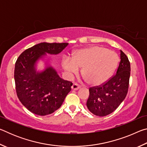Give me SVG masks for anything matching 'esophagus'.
I'll list each match as a JSON object with an SVG mask.
<instances>
[{"label": "esophagus", "instance_id": "34e87169", "mask_svg": "<svg viewBox=\"0 0 147 147\" xmlns=\"http://www.w3.org/2000/svg\"><path fill=\"white\" fill-rule=\"evenodd\" d=\"M80 85H79L78 83L74 82L73 86H72V89H74V90H78L79 88H80Z\"/></svg>", "mask_w": 147, "mask_h": 147}]
</instances>
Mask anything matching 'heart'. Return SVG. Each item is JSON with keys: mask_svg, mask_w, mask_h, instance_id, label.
<instances>
[{"mask_svg": "<svg viewBox=\"0 0 147 147\" xmlns=\"http://www.w3.org/2000/svg\"><path fill=\"white\" fill-rule=\"evenodd\" d=\"M119 61L115 53L100 46H91L74 53L72 58L63 59L64 69L70 74H76L83 67L82 74L89 83L99 86L105 83L112 75Z\"/></svg>", "mask_w": 147, "mask_h": 147, "instance_id": "b5f03b06", "label": "heart"}]
</instances>
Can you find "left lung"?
I'll list each match as a JSON object with an SVG mask.
<instances>
[{"label": "left lung", "instance_id": "8db88e82", "mask_svg": "<svg viewBox=\"0 0 147 147\" xmlns=\"http://www.w3.org/2000/svg\"><path fill=\"white\" fill-rule=\"evenodd\" d=\"M121 61L116 73L100 86L89 88L87 107L96 116L108 115L115 110L128 93L130 63L127 56L120 51Z\"/></svg>", "mask_w": 147, "mask_h": 147}]
</instances>
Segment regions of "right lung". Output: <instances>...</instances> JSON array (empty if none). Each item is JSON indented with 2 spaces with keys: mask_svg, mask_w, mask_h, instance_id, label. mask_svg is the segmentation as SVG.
<instances>
[{
  "mask_svg": "<svg viewBox=\"0 0 147 147\" xmlns=\"http://www.w3.org/2000/svg\"><path fill=\"white\" fill-rule=\"evenodd\" d=\"M67 43H41L24 51L15 65L14 79L19 100L30 111L44 116L60 108L71 90L72 82L64 80L53 68L36 73L34 65L45 53L57 54Z\"/></svg>",
  "mask_w": 147,
  "mask_h": 147,
  "instance_id": "add662e5",
  "label": "right lung"
}]
</instances>
